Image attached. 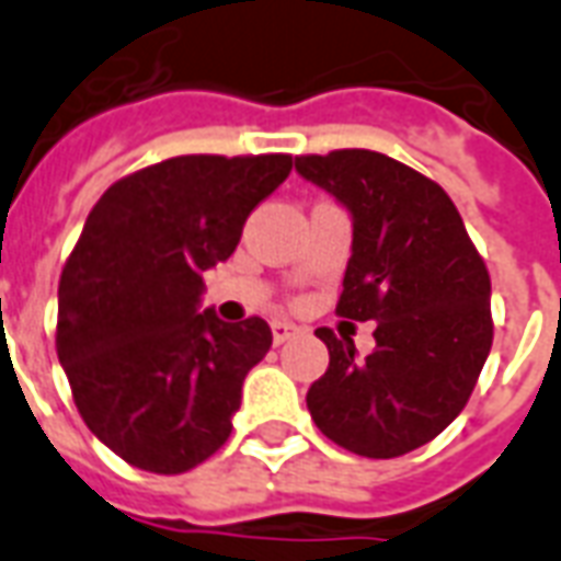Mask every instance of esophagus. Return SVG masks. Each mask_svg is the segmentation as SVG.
Returning <instances> with one entry per match:
<instances>
[{
	"label": "esophagus",
	"mask_w": 561,
	"mask_h": 561,
	"mask_svg": "<svg viewBox=\"0 0 561 561\" xmlns=\"http://www.w3.org/2000/svg\"><path fill=\"white\" fill-rule=\"evenodd\" d=\"M270 330H273V342L276 344L288 342V339H294V335L300 333V327L291 321H273L270 323Z\"/></svg>",
	"instance_id": "1"
}]
</instances>
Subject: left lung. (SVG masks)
I'll list each match as a JSON object with an SVG mask.
<instances>
[{"instance_id":"obj_1","label":"left lung","mask_w":561,"mask_h":561,"mask_svg":"<svg viewBox=\"0 0 561 561\" xmlns=\"http://www.w3.org/2000/svg\"><path fill=\"white\" fill-rule=\"evenodd\" d=\"M300 178L351 217L335 312L377 321L356 354L327 327L330 365L306 392L323 437L363 458H398L455 422L491 354V276L443 186L392 157L347 148L297 157Z\"/></svg>"}]
</instances>
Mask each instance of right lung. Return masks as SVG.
<instances>
[{"label": "right lung", "mask_w": 561, "mask_h": 561, "mask_svg": "<svg viewBox=\"0 0 561 561\" xmlns=\"http://www.w3.org/2000/svg\"><path fill=\"white\" fill-rule=\"evenodd\" d=\"M288 153H190L122 178L91 207L59 282V363L91 434L133 467L175 476L231 434L267 321L202 309L205 270L291 175Z\"/></svg>", "instance_id": "add662e5"}]
</instances>
